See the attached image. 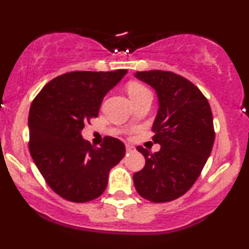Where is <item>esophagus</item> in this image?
Wrapping results in <instances>:
<instances>
[{
	"label": "esophagus",
	"mask_w": 249,
	"mask_h": 249,
	"mask_svg": "<svg viewBox=\"0 0 249 249\" xmlns=\"http://www.w3.org/2000/svg\"><path fill=\"white\" fill-rule=\"evenodd\" d=\"M126 151L127 153H132V151H135V146L131 144H126Z\"/></svg>",
	"instance_id": "esophagus-1"
}]
</instances>
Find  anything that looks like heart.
<instances>
[{
  "instance_id": "1",
  "label": "heart",
  "mask_w": 249,
  "mask_h": 249,
  "mask_svg": "<svg viewBox=\"0 0 249 249\" xmlns=\"http://www.w3.org/2000/svg\"><path fill=\"white\" fill-rule=\"evenodd\" d=\"M126 90L130 99L132 100V103L141 100V99L144 98V96L151 95L150 90H149L144 85H142V83L140 82H136V81H131V82L127 83Z\"/></svg>"
}]
</instances>
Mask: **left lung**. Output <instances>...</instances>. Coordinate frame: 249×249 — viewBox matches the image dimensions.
<instances>
[{
	"label": "left lung",
	"instance_id": "1",
	"mask_svg": "<svg viewBox=\"0 0 249 249\" xmlns=\"http://www.w3.org/2000/svg\"><path fill=\"white\" fill-rule=\"evenodd\" d=\"M135 76L158 94L159 111L151 130L161 149L150 154L137 146L145 166L133 174V184L144 199L166 203L185 195L203 171L214 141L213 112L199 88L180 75L150 70Z\"/></svg>",
	"mask_w": 249,
	"mask_h": 249
}]
</instances>
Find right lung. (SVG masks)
I'll return each mask as SVG.
<instances>
[{
	"instance_id": "right-lung-1",
	"label": "right lung",
	"mask_w": 249,
	"mask_h": 249,
	"mask_svg": "<svg viewBox=\"0 0 249 249\" xmlns=\"http://www.w3.org/2000/svg\"><path fill=\"white\" fill-rule=\"evenodd\" d=\"M126 72H67L46 83L31 105V156L46 184L64 199L86 203L100 197L111 168L124 158L125 145L118 138L106 136L96 148L81 131Z\"/></svg>"
}]
</instances>
